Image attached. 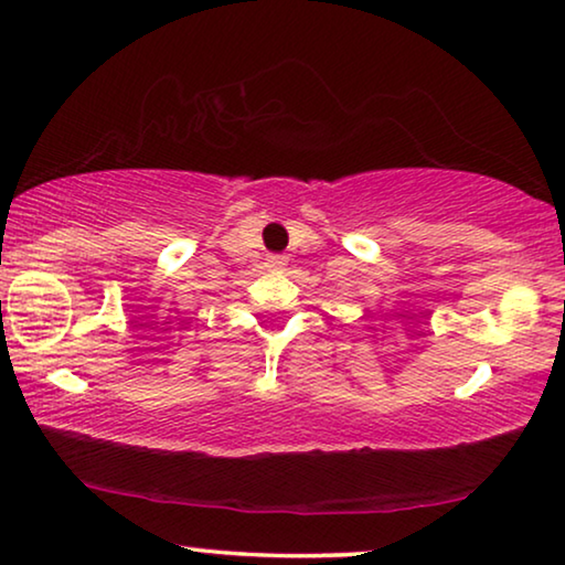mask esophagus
<instances>
[{
	"label": "esophagus",
	"mask_w": 565,
	"mask_h": 565,
	"mask_svg": "<svg viewBox=\"0 0 565 565\" xmlns=\"http://www.w3.org/2000/svg\"><path fill=\"white\" fill-rule=\"evenodd\" d=\"M266 266L271 268V271H284L286 258L284 256H271V258H266Z\"/></svg>",
	"instance_id": "esophagus-1"
}]
</instances>
